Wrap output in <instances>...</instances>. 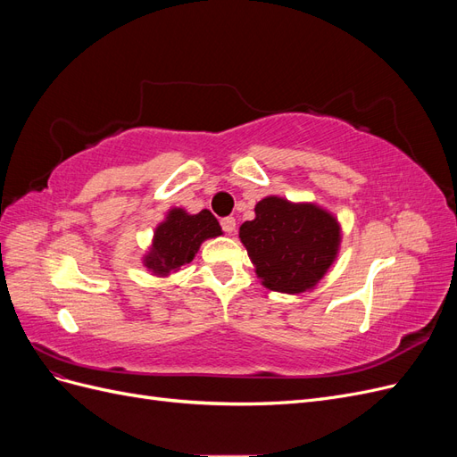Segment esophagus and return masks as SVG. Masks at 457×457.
I'll return each instance as SVG.
<instances>
[{
	"instance_id": "esophagus-1",
	"label": "esophagus",
	"mask_w": 457,
	"mask_h": 457,
	"mask_svg": "<svg viewBox=\"0 0 457 457\" xmlns=\"http://www.w3.org/2000/svg\"><path fill=\"white\" fill-rule=\"evenodd\" d=\"M220 227H223L225 232H234V228H237V219L234 217H223L220 219Z\"/></svg>"
}]
</instances>
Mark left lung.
<instances>
[{
    "label": "left lung",
    "instance_id": "obj_1",
    "mask_svg": "<svg viewBox=\"0 0 457 457\" xmlns=\"http://www.w3.org/2000/svg\"><path fill=\"white\" fill-rule=\"evenodd\" d=\"M240 240L261 284L294 295L324 278L339 252L341 227L320 205L267 196L257 202L255 219L240 227Z\"/></svg>",
    "mask_w": 457,
    "mask_h": 457
}]
</instances>
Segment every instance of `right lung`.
<instances>
[{"label": "right lung", "instance_id": "obj_1", "mask_svg": "<svg viewBox=\"0 0 457 457\" xmlns=\"http://www.w3.org/2000/svg\"><path fill=\"white\" fill-rule=\"evenodd\" d=\"M220 234L223 230L210 210L190 215L183 207H173L154 230L150 250L143 257L145 267L154 276H170L195 259L204 240Z\"/></svg>", "mask_w": 457, "mask_h": 457}]
</instances>
